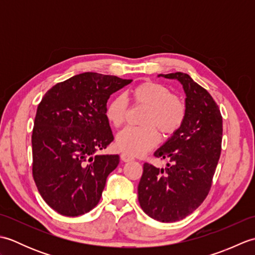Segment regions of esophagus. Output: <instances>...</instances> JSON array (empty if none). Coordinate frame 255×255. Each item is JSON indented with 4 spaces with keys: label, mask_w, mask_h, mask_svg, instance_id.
I'll return each instance as SVG.
<instances>
[{
    "label": "esophagus",
    "mask_w": 255,
    "mask_h": 255,
    "mask_svg": "<svg viewBox=\"0 0 255 255\" xmlns=\"http://www.w3.org/2000/svg\"><path fill=\"white\" fill-rule=\"evenodd\" d=\"M121 159H122L124 162H129V161H132V160H133L132 156L127 154V153H123V154L121 155Z\"/></svg>",
    "instance_id": "obj_1"
}]
</instances>
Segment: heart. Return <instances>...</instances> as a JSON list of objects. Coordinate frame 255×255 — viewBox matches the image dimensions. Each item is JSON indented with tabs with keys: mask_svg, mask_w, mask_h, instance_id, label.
I'll return each instance as SVG.
<instances>
[{
	"mask_svg": "<svg viewBox=\"0 0 255 255\" xmlns=\"http://www.w3.org/2000/svg\"><path fill=\"white\" fill-rule=\"evenodd\" d=\"M133 105L147 108L144 127H128L116 137V148L129 155H141L160 141V132L171 137L182 128L186 119L187 106L182 97L172 93L163 84L145 81L130 91ZM128 102L123 95L114 96L105 107V117L113 127L119 128L126 122Z\"/></svg>",
	"mask_w": 255,
	"mask_h": 255,
	"instance_id": "heart-1",
	"label": "heart"
}]
</instances>
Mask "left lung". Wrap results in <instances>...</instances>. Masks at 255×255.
Listing matches in <instances>:
<instances>
[{"mask_svg":"<svg viewBox=\"0 0 255 255\" xmlns=\"http://www.w3.org/2000/svg\"><path fill=\"white\" fill-rule=\"evenodd\" d=\"M159 77L182 83L187 114L180 130L154 152L156 158L169 161L165 169L143 164L138 200L151 218L175 223L199 207L210 191L221 152L223 117L213 96L188 74Z\"/></svg>","mask_w":255,"mask_h":255,"instance_id":"obj_1","label":"left lung"}]
</instances>
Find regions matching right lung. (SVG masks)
Listing matches in <instances>:
<instances>
[{
	"label": "right lung",
	"mask_w": 255,
	"mask_h": 255,
	"mask_svg": "<svg viewBox=\"0 0 255 255\" xmlns=\"http://www.w3.org/2000/svg\"><path fill=\"white\" fill-rule=\"evenodd\" d=\"M132 80L84 72L57 83L37 107L31 134L32 177L57 213L69 217L99 204L119 155H95L114 136L105 117L110 96Z\"/></svg>",
	"instance_id": "obj_1"
}]
</instances>
